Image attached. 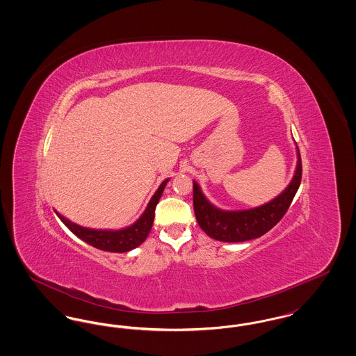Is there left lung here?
I'll return each instance as SVG.
<instances>
[{
	"mask_svg": "<svg viewBox=\"0 0 356 356\" xmlns=\"http://www.w3.org/2000/svg\"><path fill=\"white\" fill-rule=\"evenodd\" d=\"M298 167L287 189L273 199L254 209L225 212L215 208L204 197L199 186L193 181L195 216L204 232L215 240L237 243L263 236L283 219L302 181V159L298 149Z\"/></svg>",
	"mask_w": 356,
	"mask_h": 356,
	"instance_id": "obj_1",
	"label": "left lung"
}]
</instances>
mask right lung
I'll return each instance as SVG.
<instances>
[{
    "mask_svg": "<svg viewBox=\"0 0 356 356\" xmlns=\"http://www.w3.org/2000/svg\"><path fill=\"white\" fill-rule=\"evenodd\" d=\"M167 183H168V180L163 181L161 186H159V189L153 195L143 216L136 221L134 225L120 229V231L88 229V228H83L80 225L70 222L68 219H65L60 213H57V215L76 236L80 237L81 240H84L85 243L90 244L92 247L99 248L102 251H108V252H128L136 247H138L149 235L153 225V219H154V209L163 195L164 186Z\"/></svg>",
    "mask_w": 356,
    "mask_h": 356,
    "instance_id": "obj_1",
    "label": "right lung"
}]
</instances>
